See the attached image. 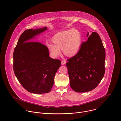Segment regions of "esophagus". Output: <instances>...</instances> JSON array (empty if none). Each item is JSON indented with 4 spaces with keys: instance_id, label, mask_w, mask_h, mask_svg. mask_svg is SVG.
<instances>
[{
    "instance_id": "esophagus-1",
    "label": "esophagus",
    "mask_w": 121,
    "mask_h": 121,
    "mask_svg": "<svg viewBox=\"0 0 121 121\" xmlns=\"http://www.w3.org/2000/svg\"><path fill=\"white\" fill-rule=\"evenodd\" d=\"M66 64V61L65 60H64V61H62L61 62V64L62 65H64Z\"/></svg>"
}]
</instances>
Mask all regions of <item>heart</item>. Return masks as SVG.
<instances>
[{"instance_id":"heart-1","label":"heart","mask_w":121,"mask_h":121,"mask_svg":"<svg viewBox=\"0 0 121 121\" xmlns=\"http://www.w3.org/2000/svg\"><path fill=\"white\" fill-rule=\"evenodd\" d=\"M52 41L53 44H48L47 48L53 58H56L60 55V49H62L65 56L72 57L79 52L82 38L78 30L72 29L56 33L53 36Z\"/></svg>"}]
</instances>
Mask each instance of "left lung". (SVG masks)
Wrapping results in <instances>:
<instances>
[{
  "label": "left lung",
  "mask_w": 121,
  "mask_h": 121,
  "mask_svg": "<svg viewBox=\"0 0 121 121\" xmlns=\"http://www.w3.org/2000/svg\"><path fill=\"white\" fill-rule=\"evenodd\" d=\"M82 43L78 53L66 63L71 88L86 92L96 88L105 74V49L99 35L92 32Z\"/></svg>",
  "instance_id": "obj_1"
}]
</instances>
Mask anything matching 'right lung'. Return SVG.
<instances>
[{
  "label": "right lung",
  "instance_id": "obj_1",
  "mask_svg": "<svg viewBox=\"0 0 121 121\" xmlns=\"http://www.w3.org/2000/svg\"><path fill=\"white\" fill-rule=\"evenodd\" d=\"M47 30L45 27L25 30L20 36L13 54L14 74L22 86L34 94L49 92L61 61L49 56L48 48L32 40Z\"/></svg>",
  "mask_w": 121,
  "mask_h": 121
}]
</instances>
